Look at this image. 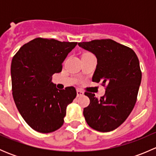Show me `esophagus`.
Segmentation results:
<instances>
[{
    "label": "esophagus",
    "instance_id": "esophagus-1",
    "mask_svg": "<svg viewBox=\"0 0 156 156\" xmlns=\"http://www.w3.org/2000/svg\"><path fill=\"white\" fill-rule=\"evenodd\" d=\"M77 92V97H81V96L84 95V92L82 90H76Z\"/></svg>",
    "mask_w": 156,
    "mask_h": 156
}]
</instances>
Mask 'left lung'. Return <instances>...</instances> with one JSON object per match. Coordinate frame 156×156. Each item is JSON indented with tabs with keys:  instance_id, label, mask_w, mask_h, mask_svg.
I'll use <instances>...</instances> for the list:
<instances>
[{
	"instance_id": "left-lung-1",
	"label": "left lung",
	"mask_w": 156,
	"mask_h": 156,
	"mask_svg": "<svg viewBox=\"0 0 156 156\" xmlns=\"http://www.w3.org/2000/svg\"><path fill=\"white\" fill-rule=\"evenodd\" d=\"M97 59L92 81L106 84V94L100 99L86 92L90 104L84 108L87 125L100 132L119 127L133 110L141 83L139 59L132 49L111 39L78 43Z\"/></svg>"
}]
</instances>
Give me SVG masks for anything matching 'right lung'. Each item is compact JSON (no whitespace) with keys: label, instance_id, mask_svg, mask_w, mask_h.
I'll use <instances>...</instances> for the list:
<instances>
[{"label":"right lung","instance_id":"right-lung-1","mask_svg":"<svg viewBox=\"0 0 156 156\" xmlns=\"http://www.w3.org/2000/svg\"><path fill=\"white\" fill-rule=\"evenodd\" d=\"M77 42L34 39L23 45L11 62L14 102L26 123L34 130L48 133L62 127L66 107L76 97L73 87L58 90L52 75L62 71V64Z\"/></svg>","mask_w":156,"mask_h":156}]
</instances>
